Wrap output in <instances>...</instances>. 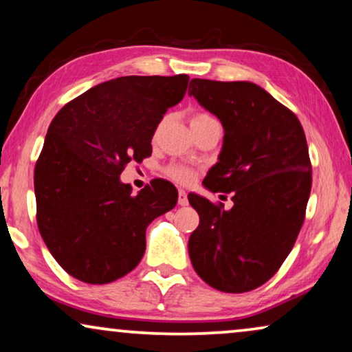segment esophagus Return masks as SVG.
Segmentation results:
<instances>
[{
  "label": "esophagus",
  "instance_id": "34e87169",
  "mask_svg": "<svg viewBox=\"0 0 352 352\" xmlns=\"http://www.w3.org/2000/svg\"><path fill=\"white\" fill-rule=\"evenodd\" d=\"M177 204H179L181 206L189 205V200H187V192L184 189H179V192H177Z\"/></svg>",
  "mask_w": 352,
  "mask_h": 352
}]
</instances>
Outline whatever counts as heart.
I'll return each mask as SVG.
<instances>
[{"instance_id":"b5f03b06","label":"heart","mask_w":352,"mask_h":352,"mask_svg":"<svg viewBox=\"0 0 352 352\" xmlns=\"http://www.w3.org/2000/svg\"><path fill=\"white\" fill-rule=\"evenodd\" d=\"M213 117L208 113H195L194 117H192V122H201V120H211ZM166 175L171 177V179H175L177 182H190L192 179H194V171L190 170L189 166H184V165H177V163H175V165H170L166 168Z\"/></svg>"}]
</instances>
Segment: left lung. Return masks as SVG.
<instances>
[{"instance_id":"8db88e82","label":"left lung","mask_w":352,"mask_h":352,"mask_svg":"<svg viewBox=\"0 0 352 352\" xmlns=\"http://www.w3.org/2000/svg\"><path fill=\"white\" fill-rule=\"evenodd\" d=\"M189 96L224 128L204 186L232 192L234 201L226 211L189 194L200 216L189 239L192 266L219 292L254 290L278 271L305 221L312 184L305 131L292 110L250 81L194 78Z\"/></svg>"}]
</instances>
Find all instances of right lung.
I'll use <instances>...</instances> for the list:
<instances>
[{"label":"right lung","instance_id":"1","mask_svg":"<svg viewBox=\"0 0 352 352\" xmlns=\"http://www.w3.org/2000/svg\"><path fill=\"white\" fill-rule=\"evenodd\" d=\"M189 76H120L65 104L52 120L35 166L36 223L65 272L102 285L126 276L146 252V229L173 210L177 190L153 179L131 194L120 175L152 153L166 110Z\"/></svg>","mask_w":352,"mask_h":352}]
</instances>
